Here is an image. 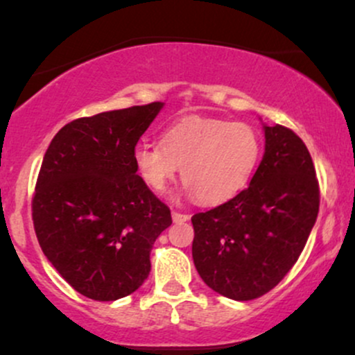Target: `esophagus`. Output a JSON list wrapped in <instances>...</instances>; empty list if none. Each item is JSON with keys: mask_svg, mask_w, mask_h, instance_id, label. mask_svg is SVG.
Here are the masks:
<instances>
[{"mask_svg": "<svg viewBox=\"0 0 355 355\" xmlns=\"http://www.w3.org/2000/svg\"><path fill=\"white\" fill-rule=\"evenodd\" d=\"M172 218H173V222H187V220H189L190 217L187 214H180V211H177V210H173L172 211Z\"/></svg>", "mask_w": 355, "mask_h": 355, "instance_id": "obj_1", "label": "esophagus"}]
</instances>
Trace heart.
<instances>
[{"label": "heart", "mask_w": 355, "mask_h": 355, "mask_svg": "<svg viewBox=\"0 0 355 355\" xmlns=\"http://www.w3.org/2000/svg\"><path fill=\"white\" fill-rule=\"evenodd\" d=\"M262 137L252 125L222 118H183L166 128L160 145L141 141L133 162L146 185L165 191L180 168L187 191L200 203L230 200L254 175Z\"/></svg>", "instance_id": "heart-1"}]
</instances>
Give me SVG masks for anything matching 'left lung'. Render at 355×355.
<instances>
[{
	"label": "left lung",
	"instance_id": "8db88e82",
	"mask_svg": "<svg viewBox=\"0 0 355 355\" xmlns=\"http://www.w3.org/2000/svg\"><path fill=\"white\" fill-rule=\"evenodd\" d=\"M266 153L250 185L191 217V255L211 291L262 297L302 254L319 214V182L307 146L291 128L263 125Z\"/></svg>",
	"mask_w": 355,
	"mask_h": 355
}]
</instances>
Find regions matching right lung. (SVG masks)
Returning a JSON list of instances; mask_svg holds the SVG:
<instances>
[{
  "label": "right lung",
  "mask_w": 355,
  "mask_h": 355,
  "mask_svg": "<svg viewBox=\"0 0 355 355\" xmlns=\"http://www.w3.org/2000/svg\"><path fill=\"white\" fill-rule=\"evenodd\" d=\"M162 101L78 118L44 153L33 197L43 254L88 299L110 302L150 274L155 240L172 225L170 209L146 187L133 150Z\"/></svg>",
  "instance_id": "1"
}]
</instances>
